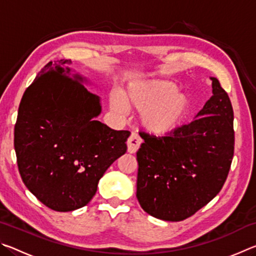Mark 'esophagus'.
Listing matches in <instances>:
<instances>
[{
    "mask_svg": "<svg viewBox=\"0 0 256 256\" xmlns=\"http://www.w3.org/2000/svg\"><path fill=\"white\" fill-rule=\"evenodd\" d=\"M142 140L136 133H132L128 140V151L130 154H136L140 148Z\"/></svg>",
    "mask_w": 256,
    "mask_h": 256,
    "instance_id": "obj_1",
    "label": "esophagus"
}]
</instances>
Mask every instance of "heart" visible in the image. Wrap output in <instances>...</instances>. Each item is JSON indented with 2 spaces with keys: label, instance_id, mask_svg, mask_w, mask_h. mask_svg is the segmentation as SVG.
<instances>
[{
  "label": "heart",
  "instance_id": "heart-1",
  "mask_svg": "<svg viewBox=\"0 0 256 256\" xmlns=\"http://www.w3.org/2000/svg\"><path fill=\"white\" fill-rule=\"evenodd\" d=\"M178 92V86L168 80L140 81L130 84L123 96L112 92L110 105L118 114L128 106L140 112V122L146 131L164 136L178 128L188 115L190 97Z\"/></svg>",
  "mask_w": 256,
  "mask_h": 256
}]
</instances>
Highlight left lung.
Listing matches in <instances>:
<instances>
[{"label": "left lung", "instance_id": "1", "mask_svg": "<svg viewBox=\"0 0 256 256\" xmlns=\"http://www.w3.org/2000/svg\"><path fill=\"white\" fill-rule=\"evenodd\" d=\"M212 96L196 120L166 136L142 132L136 152V198L142 209L164 222H182L222 188L234 156V110L216 78Z\"/></svg>", "mask_w": 256, "mask_h": 256}]
</instances>
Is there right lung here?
I'll list each match as a JSON object with an SVG mask.
<instances>
[{
  "mask_svg": "<svg viewBox=\"0 0 256 256\" xmlns=\"http://www.w3.org/2000/svg\"><path fill=\"white\" fill-rule=\"evenodd\" d=\"M70 63L42 68L26 89L14 126L21 178L42 204L60 212L88 204L107 168L126 152L131 134L94 120L100 99L72 74Z\"/></svg>",
  "mask_w": 256,
  "mask_h": 256,
  "instance_id": "1",
  "label": "right lung"
}]
</instances>
